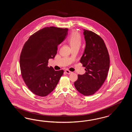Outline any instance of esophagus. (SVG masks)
<instances>
[{"mask_svg": "<svg viewBox=\"0 0 132 132\" xmlns=\"http://www.w3.org/2000/svg\"><path fill=\"white\" fill-rule=\"evenodd\" d=\"M65 72L67 74H70L72 72H71V71H70L69 70H65Z\"/></svg>", "mask_w": 132, "mask_h": 132, "instance_id": "34e87169", "label": "esophagus"}]
</instances>
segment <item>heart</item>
Wrapping results in <instances>:
<instances>
[{
  "instance_id": "heart-1",
  "label": "heart",
  "mask_w": 132,
  "mask_h": 132,
  "mask_svg": "<svg viewBox=\"0 0 132 132\" xmlns=\"http://www.w3.org/2000/svg\"><path fill=\"white\" fill-rule=\"evenodd\" d=\"M68 41L71 48L76 47H80L81 43V35L76 31H73L69 35Z\"/></svg>"
}]
</instances>
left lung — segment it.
<instances>
[{
    "mask_svg": "<svg viewBox=\"0 0 132 132\" xmlns=\"http://www.w3.org/2000/svg\"><path fill=\"white\" fill-rule=\"evenodd\" d=\"M85 49L80 62L85 67V74L78 75L74 85L84 96L95 93L106 79L110 67V58L104 41L92 31L84 30Z\"/></svg>",
    "mask_w": 132,
    "mask_h": 132,
    "instance_id": "8db88e82",
    "label": "left lung"
}]
</instances>
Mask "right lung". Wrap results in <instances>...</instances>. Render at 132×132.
I'll use <instances>...</instances> for the list:
<instances>
[{
    "instance_id": "add662e5",
    "label": "right lung",
    "mask_w": 132,
    "mask_h": 132,
    "mask_svg": "<svg viewBox=\"0 0 132 132\" xmlns=\"http://www.w3.org/2000/svg\"><path fill=\"white\" fill-rule=\"evenodd\" d=\"M68 29L46 27L31 35L25 43L20 57L22 77L28 88L36 95L45 97L54 89L64 70L47 66L54 59L58 46L68 34Z\"/></svg>"
}]
</instances>
